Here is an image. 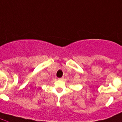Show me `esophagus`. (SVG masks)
I'll list each match as a JSON object with an SVG mask.
<instances>
[{"label": "esophagus", "instance_id": "34e87169", "mask_svg": "<svg viewBox=\"0 0 122 122\" xmlns=\"http://www.w3.org/2000/svg\"><path fill=\"white\" fill-rule=\"evenodd\" d=\"M64 79L63 78H58V80L60 81H62Z\"/></svg>", "mask_w": 122, "mask_h": 122}]
</instances>
